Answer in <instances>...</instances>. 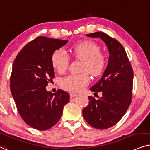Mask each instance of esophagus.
Instances as JSON below:
<instances>
[{
  "instance_id": "esophagus-1",
  "label": "esophagus",
  "mask_w": 150,
  "mask_h": 150,
  "mask_svg": "<svg viewBox=\"0 0 150 150\" xmlns=\"http://www.w3.org/2000/svg\"><path fill=\"white\" fill-rule=\"evenodd\" d=\"M77 95V94H75V93H72V92H71V93H70V96H71V98H73V97H76Z\"/></svg>"
}]
</instances>
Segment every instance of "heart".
I'll return each mask as SVG.
<instances>
[{
	"mask_svg": "<svg viewBox=\"0 0 150 150\" xmlns=\"http://www.w3.org/2000/svg\"><path fill=\"white\" fill-rule=\"evenodd\" d=\"M73 53L76 58L83 60L82 71H88L94 76L102 73L106 64L105 55L100 52L99 46L91 40H85L73 47ZM52 65L59 73L67 71L69 64V57L62 50L58 49L51 57ZM90 83V77L87 73L79 75H71L62 79L60 84L64 88L71 92H80Z\"/></svg>",
	"mask_w": 150,
	"mask_h": 150,
	"instance_id": "1",
	"label": "heart"
}]
</instances>
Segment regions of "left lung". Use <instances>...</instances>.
Masks as SVG:
<instances>
[{
    "label": "left lung",
    "instance_id": "left-lung-1",
    "mask_svg": "<svg viewBox=\"0 0 150 150\" xmlns=\"http://www.w3.org/2000/svg\"><path fill=\"white\" fill-rule=\"evenodd\" d=\"M86 36L100 38L108 50L109 58L101 79L90 88L95 94L101 92L102 96L97 100L89 96L83 117L92 127L107 129L120 121L130 105L133 70L124 48L117 40L99 31Z\"/></svg>",
    "mask_w": 150,
    "mask_h": 150
}]
</instances>
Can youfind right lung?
Wrapping results in <instances>:
<instances>
[{
    "mask_svg": "<svg viewBox=\"0 0 150 150\" xmlns=\"http://www.w3.org/2000/svg\"><path fill=\"white\" fill-rule=\"evenodd\" d=\"M68 40L39 36L26 45L13 64L10 88L21 117L38 130H47L61 118L70 95L62 90L55 94L46 87L55 77L51 57Z\"/></svg>",
    "mask_w": 150,
    "mask_h": 150,
    "instance_id": "1",
    "label": "right lung"
}]
</instances>
